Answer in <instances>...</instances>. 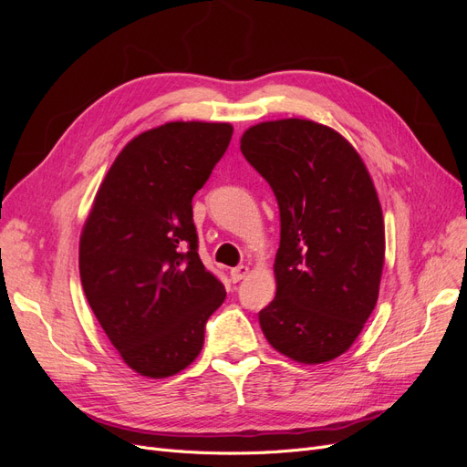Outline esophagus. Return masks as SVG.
Segmentation results:
<instances>
[{
    "instance_id": "esophagus-1",
    "label": "esophagus",
    "mask_w": 467,
    "mask_h": 467,
    "mask_svg": "<svg viewBox=\"0 0 467 467\" xmlns=\"http://www.w3.org/2000/svg\"><path fill=\"white\" fill-rule=\"evenodd\" d=\"M230 275H232V280L234 282H239V280H244L247 275H249V266H245V265H239V266H234L232 271H230Z\"/></svg>"
}]
</instances>
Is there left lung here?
I'll list each match as a JSON object with an SVG mask.
<instances>
[{
    "mask_svg": "<svg viewBox=\"0 0 467 467\" xmlns=\"http://www.w3.org/2000/svg\"><path fill=\"white\" fill-rule=\"evenodd\" d=\"M242 153L280 210L276 296L259 312L261 329L292 360H333L378 302L386 242L372 179L341 134L312 120L251 126Z\"/></svg>",
    "mask_w": 467,
    "mask_h": 467,
    "instance_id": "8db88e82",
    "label": "left lung"
}]
</instances>
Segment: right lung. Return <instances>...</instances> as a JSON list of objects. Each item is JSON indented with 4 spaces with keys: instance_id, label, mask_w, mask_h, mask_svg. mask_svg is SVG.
Returning <instances> with one entry per match:
<instances>
[{
    "instance_id": "1",
    "label": "right lung",
    "mask_w": 467,
    "mask_h": 467,
    "mask_svg": "<svg viewBox=\"0 0 467 467\" xmlns=\"http://www.w3.org/2000/svg\"><path fill=\"white\" fill-rule=\"evenodd\" d=\"M232 134L225 122H169L140 134L109 169L83 225V292L110 343L142 376L187 368L225 300L199 257L192 196Z\"/></svg>"
}]
</instances>
